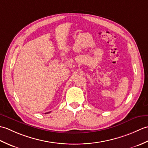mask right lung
<instances>
[{"label": "right lung", "mask_w": 148, "mask_h": 148, "mask_svg": "<svg viewBox=\"0 0 148 148\" xmlns=\"http://www.w3.org/2000/svg\"><path fill=\"white\" fill-rule=\"evenodd\" d=\"M46 113H49V112H46Z\"/></svg>", "instance_id": "add662e5"}]
</instances>
